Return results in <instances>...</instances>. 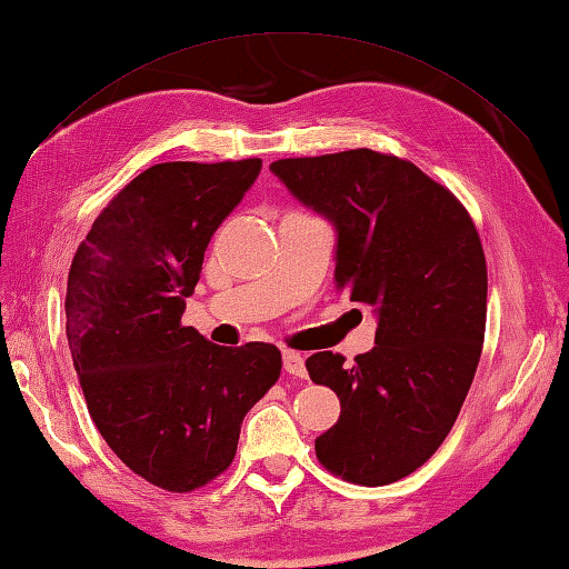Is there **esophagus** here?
<instances>
[{
  "instance_id": "obj_1",
  "label": "esophagus",
  "mask_w": 569,
  "mask_h": 569,
  "mask_svg": "<svg viewBox=\"0 0 569 569\" xmlns=\"http://www.w3.org/2000/svg\"><path fill=\"white\" fill-rule=\"evenodd\" d=\"M283 367L288 375L293 377H306V358L300 352H293V350H286L283 352Z\"/></svg>"
}]
</instances>
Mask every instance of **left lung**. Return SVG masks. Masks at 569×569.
<instances>
[{
  "instance_id": "1",
  "label": "left lung",
  "mask_w": 569,
  "mask_h": 569,
  "mask_svg": "<svg viewBox=\"0 0 569 569\" xmlns=\"http://www.w3.org/2000/svg\"><path fill=\"white\" fill-rule=\"evenodd\" d=\"M271 172L336 229V288L375 308V348L306 360L340 399L318 461L360 486L409 476L447 439L486 332V256L447 187L375 150L278 160Z\"/></svg>"
}]
</instances>
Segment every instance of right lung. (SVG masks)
<instances>
[{
	"label": "right lung",
	"mask_w": 569,
	"mask_h": 569,
	"mask_svg": "<svg viewBox=\"0 0 569 569\" xmlns=\"http://www.w3.org/2000/svg\"><path fill=\"white\" fill-rule=\"evenodd\" d=\"M259 172V158L152 164L73 256L66 338L88 411L118 459L164 491L227 471L243 417L281 375L276 345L219 348L182 326L209 241Z\"/></svg>",
	"instance_id": "obj_1"
}]
</instances>
